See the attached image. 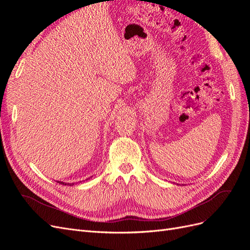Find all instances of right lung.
Instances as JSON below:
<instances>
[{"label": "right lung", "mask_w": 250, "mask_h": 250, "mask_svg": "<svg viewBox=\"0 0 250 250\" xmlns=\"http://www.w3.org/2000/svg\"><path fill=\"white\" fill-rule=\"evenodd\" d=\"M90 178V177H89ZM87 180V179H86ZM57 181V180H56ZM57 183H59V184H62V185H64V186H74V184L75 183H72V184H66V183H63V181H57Z\"/></svg>", "instance_id": "add662e5"}]
</instances>
